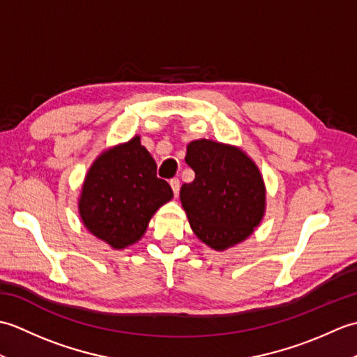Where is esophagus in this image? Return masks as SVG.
Listing matches in <instances>:
<instances>
[{
  "mask_svg": "<svg viewBox=\"0 0 357 357\" xmlns=\"http://www.w3.org/2000/svg\"><path fill=\"white\" fill-rule=\"evenodd\" d=\"M170 187H172V190H173V195H174V196H178V193H179V187H181V184H179V179H178V178H173V179H170Z\"/></svg>",
  "mask_w": 357,
  "mask_h": 357,
  "instance_id": "1",
  "label": "esophagus"
}]
</instances>
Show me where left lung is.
<instances>
[{
  "mask_svg": "<svg viewBox=\"0 0 357 357\" xmlns=\"http://www.w3.org/2000/svg\"><path fill=\"white\" fill-rule=\"evenodd\" d=\"M185 162L195 179L179 199L196 238L216 252L244 242L267 208L259 167L241 147L204 138L188 144Z\"/></svg>",
  "mask_w": 357,
  "mask_h": 357,
  "instance_id": "obj_1",
  "label": "left lung"
}]
</instances>
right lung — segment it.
Listing matches in <instances>:
<instances>
[{"mask_svg":"<svg viewBox=\"0 0 357 357\" xmlns=\"http://www.w3.org/2000/svg\"><path fill=\"white\" fill-rule=\"evenodd\" d=\"M173 198L170 185L156 176V162L136 135L105 149L86 173L78 213L95 238L115 250L138 242L151 216Z\"/></svg>","mask_w":357,"mask_h":357,"instance_id":"right-lung-1","label":"right lung"}]
</instances>
